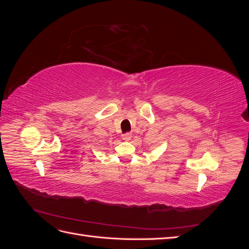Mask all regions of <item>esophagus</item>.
Listing matches in <instances>:
<instances>
[{"label":"esophagus","mask_w":249,"mask_h":249,"mask_svg":"<svg viewBox=\"0 0 249 249\" xmlns=\"http://www.w3.org/2000/svg\"><path fill=\"white\" fill-rule=\"evenodd\" d=\"M131 138H132V134L131 133H124L123 135V139L125 140V141H129Z\"/></svg>","instance_id":"34e87169"}]
</instances>
